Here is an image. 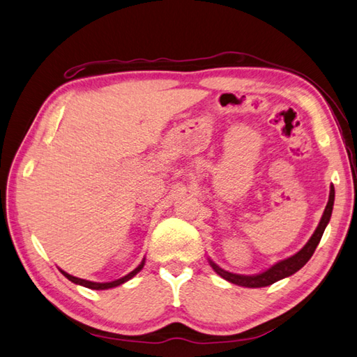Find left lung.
Returning <instances> with one entry per match:
<instances>
[{
    "label": "left lung",
    "instance_id": "8db88e82",
    "mask_svg": "<svg viewBox=\"0 0 357 357\" xmlns=\"http://www.w3.org/2000/svg\"><path fill=\"white\" fill-rule=\"evenodd\" d=\"M333 206H334V187L331 185L330 199H328V204L325 207L322 220H320L316 232L312 234L310 241L306 243L296 255H292L289 258H286V260L275 263L274 266H271L268 271L261 272V274H257V275L232 274V272L221 269L218 264H215L212 260H208V263H211V266L213 268L216 274L221 275L225 280L234 283V284L244 286V288H263V286H269L272 283L282 280V278H284V277L296 274L298 269H302L305 264L308 263V260L314 254V250H316V248H317V244L320 243V238H322V235L325 232V227L328 222H330L331 213H333Z\"/></svg>",
    "mask_w": 357,
    "mask_h": 357
}]
</instances>
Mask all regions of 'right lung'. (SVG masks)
I'll use <instances>...</instances> for the list:
<instances>
[{"label":"right lung","instance_id":"right-lung-1","mask_svg":"<svg viewBox=\"0 0 357 357\" xmlns=\"http://www.w3.org/2000/svg\"><path fill=\"white\" fill-rule=\"evenodd\" d=\"M144 264H145V258H144L142 263L139 264V266H137L135 271H131V272H130V274H127V275L122 277V278H119V280L109 282V283H96V282L83 280V278H77V277H74V275H69L68 272L61 271V269H60V272H61L63 275H65V277L68 278V280H71V282H73V283H75V284H82V286H85V288H89V289H109V288H116V286L122 284V283H125V282H128L130 278L135 277V275L137 274V272L144 268Z\"/></svg>","mask_w":357,"mask_h":357}]
</instances>
